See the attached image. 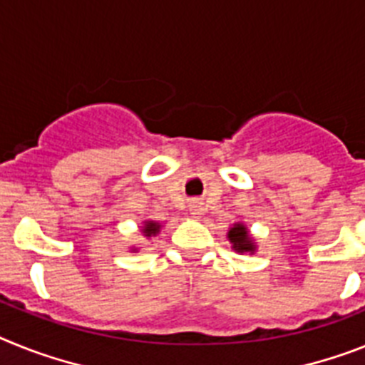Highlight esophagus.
I'll use <instances>...</instances> for the list:
<instances>
[{
  "instance_id": "esophagus-1",
  "label": "esophagus",
  "mask_w": 365,
  "mask_h": 365,
  "mask_svg": "<svg viewBox=\"0 0 365 365\" xmlns=\"http://www.w3.org/2000/svg\"><path fill=\"white\" fill-rule=\"evenodd\" d=\"M189 211H191V215L198 217V215H202V211H204V205H202V202L192 200L191 204H189Z\"/></svg>"
}]
</instances>
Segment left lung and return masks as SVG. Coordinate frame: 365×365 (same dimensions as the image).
<instances>
[{"mask_svg":"<svg viewBox=\"0 0 365 365\" xmlns=\"http://www.w3.org/2000/svg\"><path fill=\"white\" fill-rule=\"evenodd\" d=\"M227 239H230V242L233 244V248L240 253L253 252V250H255V246H253L252 239H250L248 235V231H246V227L244 226H240V224L231 227L230 233H227Z\"/></svg>","mask_w":365,"mask_h":365,"instance_id":"1","label":"left lung"}]
</instances>
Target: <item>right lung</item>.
I'll use <instances>...</instances> for the list:
<instances>
[{
    "label": "right lung",
    "instance_id": "obj_1",
    "mask_svg": "<svg viewBox=\"0 0 365 365\" xmlns=\"http://www.w3.org/2000/svg\"><path fill=\"white\" fill-rule=\"evenodd\" d=\"M158 231H160V224H158V222H147V224H145V227H143V233L147 237L156 235Z\"/></svg>",
    "mask_w": 365,
    "mask_h": 365
}]
</instances>
